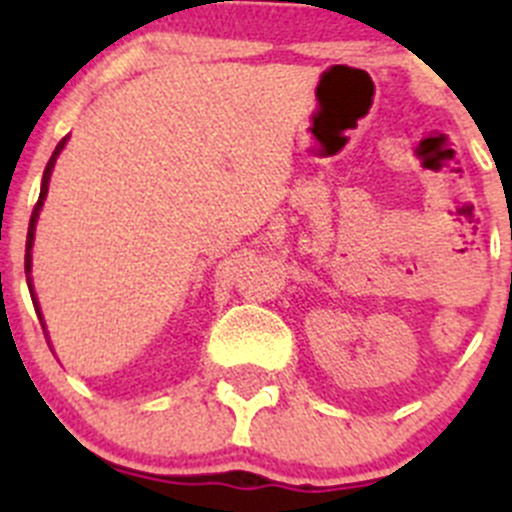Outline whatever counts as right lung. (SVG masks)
<instances>
[{"mask_svg":"<svg viewBox=\"0 0 512 512\" xmlns=\"http://www.w3.org/2000/svg\"><path fill=\"white\" fill-rule=\"evenodd\" d=\"M64 143H66V138H61L59 146H56V151L51 153L49 163H46V168H44V178H41V193H39V200H36L34 213H32V220H29V232H27V255H24V270H27V275H29V272H32V245H34V227H36V218H39V210H41V205H44L46 190H49V175H51V168H54L56 156H59V153H61V148H64ZM27 282H29V292H32V280H27ZM32 302H34V307H36V297H32ZM36 309H39V307H36ZM39 319H41V312H39Z\"/></svg>","mask_w":512,"mask_h":512,"instance_id":"1","label":"right lung"}]
</instances>
